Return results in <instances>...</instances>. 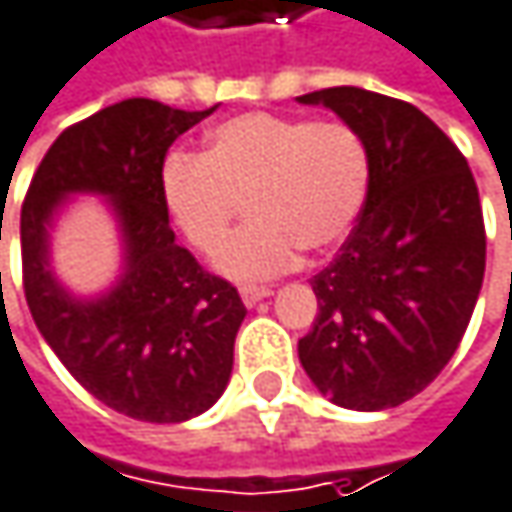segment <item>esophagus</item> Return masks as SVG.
Wrapping results in <instances>:
<instances>
[{"instance_id":"34e87169","label":"esophagus","mask_w":512,"mask_h":512,"mask_svg":"<svg viewBox=\"0 0 512 512\" xmlns=\"http://www.w3.org/2000/svg\"><path fill=\"white\" fill-rule=\"evenodd\" d=\"M274 289L271 286H241V301L247 304V307H253V304H259L262 298H268Z\"/></svg>"}]
</instances>
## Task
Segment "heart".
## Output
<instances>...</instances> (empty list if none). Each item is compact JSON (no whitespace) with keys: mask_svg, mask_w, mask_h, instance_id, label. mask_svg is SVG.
<instances>
[{"mask_svg":"<svg viewBox=\"0 0 512 512\" xmlns=\"http://www.w3.org/2000/svg\"><path fill=\"white\" fill-rule=\"evenodd\" d=\"M373 187V154L349 122L244 113L208 133L205 154L172 151L160 166V202L184 241L214 259L251 202L254 223L223 251L232 280L274 277L301 247L325 253L358 223Z\"/></svg>","mask_w":512,"mask_h":512,"instance_id":"obj_1","label":"heart"}]
</instances>
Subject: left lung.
<instances>
[{
    "instance_id": "1",
    "label": "left lung",
    "mask_w": 512,
    "mask_h": 512,
    "mask_svg": "<svg viewBox=\"0 0 512 512\" xmlns=\"http://www.w3.org/2000/svg\"><path fill=\"white\" fill-rule=\"evenodd\" d=\"M364 133L370 199L337 259L313 277L319 316L301 367L337 405L393 408L453 358L486 271V229L462 151L417 107L355 86L298 98Z\"/></svg>"
}]
</instances>
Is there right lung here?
Segmentation results:
<instances>
[{"mask_svg": "<svg viewBox=\"0 0 512 512\" xmlns=\"http://www.w3.org/2000/svg\"><path fill=\"white\" fill-rule=\"evenodd\" d=\"M211 113L148 98L113 104L59 133L23 199L20 250L32 319L65 370L133 420H190L220 399L232 376L247 310L232 283L175 244L160 202L169 145ZM71 192L107 195L126 241V271L92 302L68 296L49 268L52 214Z\"/></svg>", "mask_w": 512, "mask_h": 512, "instance_id": "obj_1", "label": "right lung"}]
</instances>
